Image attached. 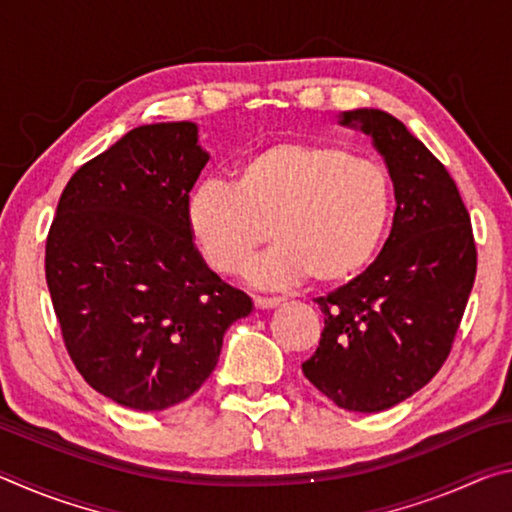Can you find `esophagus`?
<instances>
[{"label": "esophagus", "mask_w": 512, "mask_h": 512, "mask_svg": "<svg viewBox=\"0 0 512 512\" xmlns=\"http://www.w3.org/2000/svg\"><path fill=\"white\" fill-rule=\"evenodd\" d=\"M253 302H255V307L257 309H273V307H277V305H280V298H253Z\"/></svg>", "instance_id": "34e87169"}]
</instances>
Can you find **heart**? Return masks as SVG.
Masks as SVG:
<instances>
[{
  "label": "heart",
  "mask_w": 512,
  "mask_h": 512,
  "mask_svg": "<svg viewBox=\"0 0 512 512\" xmlns=\"http://www.w3.org/2000/svg\"><path fill=\"white\" fill-rule=\"evenodd\" d=\"M395 212L384 162L339 144L284 140L248 153L235 180H203L187 201V228L205 262L237 273L268 237L277 244L250 268L259 287L311 277L339 287L372 264Z\"/></svg>",
  "instance_id": "1"
}]
</instances>
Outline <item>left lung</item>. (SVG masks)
<instances>
[{"label": "left lung", "mask_w": 512, "mask_h": 512, "mask_svg": "<svg viewBox=\"0 0 512 512\" xmlns=\"http://www.w3.org/2000/svg\"><path fill=\"white\" fill-rule=\"evenodd\" d=\"M372 137L395 183L393 228L366 271L316 298L325 329L302 372L345 411L404 402L443 366L470 298L476 246L470 214L443 162L384 110L341 112Z\"/></svg>", "instance_id": "1"}]
</instances>
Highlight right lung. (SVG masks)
Instances as JSON below:
<instances>
[{"mask_svg":"<svg viewBox=\"0 0 512 512\" xmlns=\"http://www.w3.org/2000/svg\"><path fill=\"white\" fill-rule=\"evenodd\" d=\"M210 153L192 121L146 124L85 162L60 194L45 275L83 379L135 411L185 402L253 300L210 271L187 201Z\"/></svg>","mask_w":512,"mask_h":512,"instance_id":"right-lung-1","label":"right lung"}]
</instances>
